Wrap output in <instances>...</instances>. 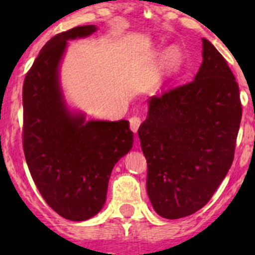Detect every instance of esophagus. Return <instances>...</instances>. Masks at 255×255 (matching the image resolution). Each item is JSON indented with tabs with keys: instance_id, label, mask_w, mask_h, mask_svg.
I'll return each instance as SVG.
<instances>
[{
	"instance_id": "34e87169",
	"label": "esophagus",
	"mask_w": 255,
	"mask_h": 255,
	"mask_svg": "<svg viewBox=\"0 0 255 255\" xmlns=\"http://www.w3.org/2000/svg\"><path fill=\"white\" fill-rule=\"evenodd\" d=\"M140 122H142V121H140V118L139 117H130V120H129V123H130V129L133 130V132H137L138 130V128H139V126H140Z\"/></svg>"
}]
</instances>
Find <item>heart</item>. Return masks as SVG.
Returning <instances> with one entry per match:
<instances>
[{
    "label": "heart",
    "mask_w": 255,
    "mask_h": 255,
    "mask_svg": "<svg viewBox=\"0 0 255 255\" xmlns=\"http://www.w3.org/2000/svg\"><path fill=\"white\" fill-rule=\"evenodd\" d=\"M180 61V53L176 49L169 50L168 56H166V66L168 68H175Z\"/></svg>",
    "instance_id": "obj_1"
}]
</instances>
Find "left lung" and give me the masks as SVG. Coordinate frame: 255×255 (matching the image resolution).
I'll list each match as a JSON object with an SVG mask.
<instances>
[{
  "mask_svg": "<svg viewBox=\"0 0 255 255\" xmlns=\"http://www.w3.org/2000/svg\"><path fill=\"white\" fill-rule=\"evenodd\" d=\"M241 120L235 75L202 38L194 80L151 96L138 129L148 164L146 192L159 216L186 217L210 201L232 165Z\"/></svg>",
  "mask_w": 255,
  "mask_h": 255,
  "instance_id": "obj_1",
  "label": "left lung"
}]
</instances>
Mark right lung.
Returning a JSON list of instances; mask_svg holds the SVG:
<instances>
[{"label":"right lung","instance_id":"obj_1","mask_svg":"<svg viewBox=\"0 0 255 255\" xmlns=\"http://www.w3.org/2000/svg\"><path fill=\"white\" fill-rule=\"evenodd\" d=\"M96 30L82 25L51 38L23 84V149L30 175L49 206L70 221L101 211L113 166L133 146L128 121H86L64 97L60 64L68 40Z\"/></svg>","mask_w":255,"mask_h":255}]
</instances>
